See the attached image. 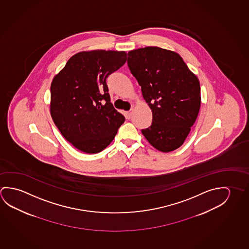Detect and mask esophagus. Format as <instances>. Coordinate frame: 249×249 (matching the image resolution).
I'll return each mask as SVG.
<instances>
[{
	"label": "esophagus",
	"instance_id": "esophagus-1",
	"mask_svg": "<svg viewBox=\"0 0 249 249\" xmlns=\"http://www.w3.org/2000/svg\"><path fill=\"white\" fill-rule=\"evenodd\" d=\"M132 113H133V110L132 109H130V111H127L126 113H125L126 119H130L131 118V116H132Z\"/></svg>",
	"mask_w": 249,
	"mask_h": 249
}]
</instances>
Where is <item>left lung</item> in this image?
<instances>
[{
  "instance_id": "1",
  "label": "left lung",
  "mask_w": 249,
  "mask_h": 249,
  "mask_svg": "<svg viewBox=\"0 0 249 249\" xmlns=\"http://www.w3.org/2000/svg\"><path fill=\"white\" fill-rule=\"evenodd\" d=\"M127 63L152 111L151 125L141 130L142 135L157 150H177L200 110L197 77L178 53L158 47L129 52Z\"/></svg>"
}]
</instances>
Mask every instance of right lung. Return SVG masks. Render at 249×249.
<instances>
[{
    "mask_svg": "<svg viewBox=\"0 0 249 249\" xmlns=\"http://www.w3.org/2000/svg\"><path fill=\"white\" fill-rule=\"evenodd\" d=\"M125 62V52H81L53 79L52 118L78 150L89 154L102 151L124 122L111 103L107 79Z\"/></svg>",
    "mask_w": 249,
    "mask_h": 249,
    "instance_id": "right-lung-1",
    "label": "right lung"
}]
</instances>
